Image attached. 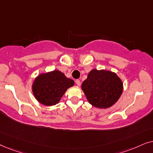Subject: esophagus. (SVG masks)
Segmentation results:
<instances>
[{"label":"esophagus","mask_w":153,"mask_h":153,"mask_svg":"<svg viewBox=\"0 0 153 153\" xmlns=\"http://www.w3.org/2000/svg\"><path fill=\"white\" fill-rule=\"evenodd\" d=\"M75 82H76V85H78V86H80V85H81L80 80H75Z\"/></svg>","instance_id":"obj_1"}]
</instances>
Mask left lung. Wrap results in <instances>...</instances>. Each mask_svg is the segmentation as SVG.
Here are the masks:
<instances>
[{
    "label": "left lung",
    "mask_w": 153,
    "mask_h": 153,
    "mask_svg": "<svg viewBox=\"0 0 153 153\" xmlns=\"http://www.w3.org/2000/svg\"><path fill=\"white\" fill-rule=\"evenodd\" d=\"M89 103L96 108H108L118 101L123 91V83L115 73L93 69L82 84Z\"/></svg>",
    "instance_id": "1"
}]
</instances>
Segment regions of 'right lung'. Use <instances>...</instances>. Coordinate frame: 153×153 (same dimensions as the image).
<instances>
[{"label": "right lung", "mask_w": 153, "mask_h": 153, "mask_svg": "<svg viewBox=\"0 0 153 153\" xmlns=\"http://www.w3.org/2000/svg\"><path fill=\"white\" fill-rule=\"evenodd\" d=\"M74 85L72 79L66 78L58 70L41 73L37 76L32 85L34 97L38 102L46 106L59 102L66 91Z\"/></svg>", "instance_id": "1"}]
</instances>
